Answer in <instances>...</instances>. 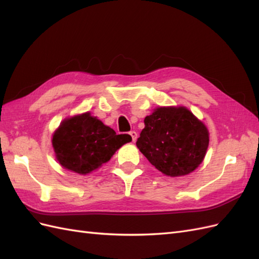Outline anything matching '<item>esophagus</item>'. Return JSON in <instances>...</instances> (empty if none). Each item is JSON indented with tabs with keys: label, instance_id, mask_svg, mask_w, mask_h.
I'll use <instances>...</instances> for the list:
<instances>
[{
	"label": "esophagus",
	"instance_id": "esophagus-1",
	"mask_svg": "<svg viewBox=\"0 0 259 259\" xmlns=\"http://www.w3.org/2000/svg\"><path fill=\"white\" fill-rule=\"evenodd\" d=\"M130 135H131V137H132V141H133V142H136V139H137V133H136L135 131H131V132H130Z\"/></svg>",
	"mask_w": 259,
	"mask_h": 259
}]
</instances>
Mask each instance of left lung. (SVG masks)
<instances>
[{
	"instance_id": "8db88e82",
	"label": "left lung",
	"mask_w": 259,
	"mask_h": 259,
	"mask_svg": "<svg viewBox=\"0 0 259 259\" xmlns=\"http://www.w3.org/2000/svg\"><path fill=\"white\" fill-rule=\"evenodd\" d=\"M144 122L136 145L159 171L169 177L186 176L204 160L208 131L186 108H158Z\"/></svg>"
}]
</instances>
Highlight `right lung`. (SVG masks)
I'll return each instance as SVG.
<instances>
[{
    "instance_id": "add662e5",
    "label": "right lung",
    "mask_w": 259,
    "mask_h": 259,
    "mask_svg": "<svg viewBox=\"0 0 259 259\" xmlns=\"http://www.w3.org/2000/svg\"><path fill=\"white\" fill-rule=\"evenodd\" d=\"M131 141L128 134L116 135L97 117L85 113L63 121L54 133L52 145L62 166L87 174L109 161L121 146Z\"/></svg>"
}]
</instances>
